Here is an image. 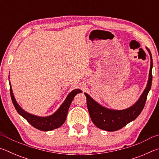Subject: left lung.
Returning <instances> with one entry per match:
<instances>
[{
    "mask_svg": "<svg viewBox=\"0 0 159 159\" xmlns=\"http://www.w3.org/2000/svg\"><path fill=\"white\" fill-rule=\"evenodd\" d=\"M149 51L151 57V66L149 71V76L147 87L138 101L130 107V108L125 110H111L104 108L93 100L87 93L85 95L87 99V107L91 120L97 127L102 130L112 132L121 129L131 121H133L140 114L142 109H144L147 98V95L152 87V70L153 61L152 54Z\"/></svg>",
    "mask_w": 159,
    "mask_h": 159,
    "instance_id": "obj_1",
    "label": "left lung"
}]
</instances>
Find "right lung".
<instances>
[{
	"instance_id": "right-lung-1",
	"label": "right lung",
	"mask_w": 159,
	"mask_h": 159,
	"mask_svg": "<svg viewBox=\"0 0 159 159\" xmlns=\"http://www.w3.org/2000/svg\"><path fill=\"white\" fill-rule=\"evenodd\" d=\"M10 91L13 105L19 113V114H20L21 116L25 118L33 127L42 131H50L61 126V125L65 122L70 104H71L75 95L79 93H82L81 90L79 89H76L71 91L67 96L64 103L61 104V107L55 114L47 117H39L29 114V113L24 111L19 106L14 98V95H13L11 85H10Z\"/></svg>"
}]
</instances>
